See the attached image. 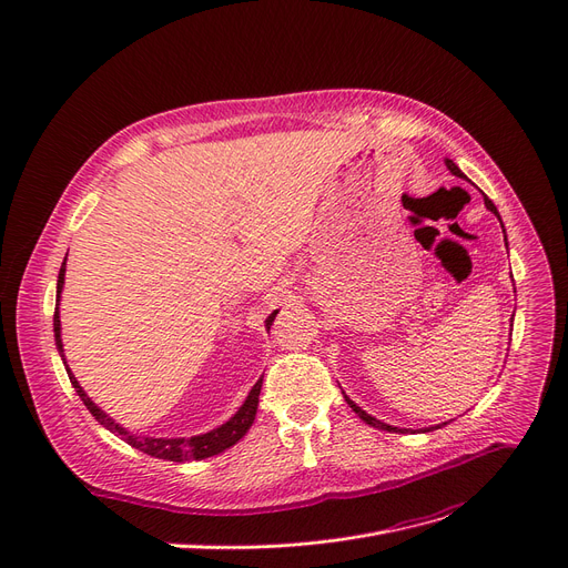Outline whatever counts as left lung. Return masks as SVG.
<instances>
[{"label": "left lung", "mask_w": 568, "mask_h": 568, "mask_svg": "<svg viewBox=\"0 0 568 568\" xmlns=\"http://www.w3.org/2000/svg\"><path fill=\"white\" fill-rule=\"evenodd\" d=\"M446 168H449V170H452L456 176H465V174L460 172V168H458V165H456L452 159H446ZM484 200H486V206L490 209V212H493V214L499 219V212H497V206L493 204V200H490V197H484ZM499 223H501V219H499ZM504 239H506V236H504ZM345 400H347V405H349V407H352L356 414H359V419H364L368 426H373V428H379V430H389V433H400L398 428H394V426H389V424H382V422H377L375 416L366 414L362 407H356V405H354V403H352L347 396H345ZM446 424H449V422H446ZM437 428H439V426H437Z\"/></svg>", "instance_id": "8db88e82"}]
</instances>
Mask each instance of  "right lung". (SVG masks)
<instances>
[{
  "label": "right lung",
  "instance_id": "add662e5",
  "mask_svg": "<svg viewBox=\"0 0 568 568\" xmlns=\"http://www.w3.org/2000/svg\"><path fill=\"white\" fill-rule=\"evenodd\" d=\"M67 260L62 264V268H59V278H57V306H59V294H62V285H64V272H67ZM276 313H272L266 317V329L272 326ZM54 341H57V349L59 354L64 356V349H62V338H59V311L54 308ZM67 364V362H64ZM69 373V379L73 384V389L78 392L80 400L84 403V407L92 412L94 419L99 424H103L108 430L116 433L119 437H122L124 442H129L131 446H135V449L144 452L146 456H154V458H163V460H174V463H184V460H202V458H209V456H216L225 449H230L232 444H236L239 439H242L248 428L253 426V419H255V412H257V398H260V389H262V377L255 382V386L251 389L246 403L239 407V412L232 416V419L227 424H223L221 428L206 433V435H197V437H191V439H154V437H135L131 433H126L124 428H119L110 416L99 409L92 400L87 398V394L82 392V386L78 384V379L73 377V373L67 368Z\"/></svg>",
  "mask_w": 568,
  "mask_h": 568
}]
</instances>
